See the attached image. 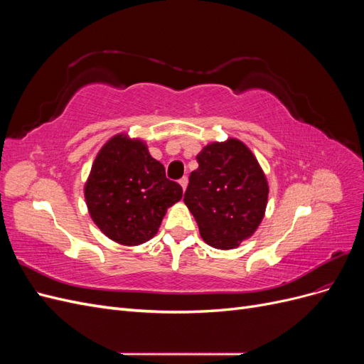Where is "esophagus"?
Here are the masks:
<instances>
[{
    "label": "esophagus",
    "mask_w": 364,
    "mask_h": 364,
    "mask_svg": "<svg viewBox=\"0 0 364 364\" xmlns=\"http://www.w3.org/2000/svg\"><path fill=\"white\" fill-rule=\"evenodd\" d=\"M179 183H181V186H182V190H185L186 185H188V178H186V176H183V178L179 179Z\"/></svg>",
    "instance_id": "esophagus-1"
}]
</instances>
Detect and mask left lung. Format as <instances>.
<instances>
[{
    "instance_id": "obj_1",
    "label": "left lung",
    "mask_w": 364,
    "mask_h": 364,
    "mask_svg": "<svg viewBox=\"0 0 364 364\" xmlns=\"http://www.w3.org/2000/svg\"><path fill=\"white\" fill-rule=\"evenodd\" d=\"M183 202L206 245L234 249L259 226L269 186L252 151L238 139L214 142L197 156Z\"/></svg>"
}]
</instances>
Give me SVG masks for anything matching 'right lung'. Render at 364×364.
I'll list each match as a JSON object with an SVG mask.
<instances>
[{
    "instance_id": "obj_1",
    "label": "right lung",
    "mask_w": 364,
    "mask_h": 364,
    "mask_svg": "<svg viewBox=\"0 0 364 364\" xmlns=\"http://www.w3.org/2000/svg\"><path fill=\"white\" fill-rule=\"evenodd\" d=\"M85 197L103 234L136 246L158 232L167 208L181 200L182 186L167 179L141 141L117 135L97 155Z\"/></svg>"
}]
</instances>
